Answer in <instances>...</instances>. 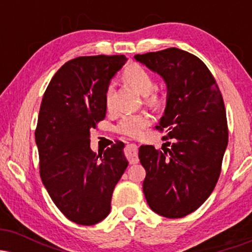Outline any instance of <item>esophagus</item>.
<instances>
[{
	"instance_id": "obj_1",
	"label": "esophagus",
	"mask_w": 252,
	"mask_h": 252,
	"mask_svg": "<svg viewBox=\"0 0 252 252\" xmlns=\"http://www.w3.org/2000/svg\"><path fill=\"white\" fill-rule=\"evenodd\" d=\"M137 146L136 144H128L126 149V155L128 158L130 164H135L138 162V156H137Z\"/></svg>"
}]
</instances>
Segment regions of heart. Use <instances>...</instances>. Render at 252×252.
<instances>
[{
	"label": "heart",
	"mask_w": 252,
	"mask_h": 252,
	"mask_svg": "<svg viewBox=\"0 0 252 252\" xmlns=\"http://www.w3.org/2000/svg\"><path fill=\"white\" fill-rule=\"evenodd\" d=\"M124 82L134 88L144 96V100L152 108H158L163 102L161 90L155 85V78L146 66L141 63H129L123 71ZM114 85L110 84L105 92V104L109 110L114 106ZM150 124V117L147 114H126L121 117L116 126V131L120 134L135 137Z\"/></svg>",
	"instance_id": "obj_1"
}]
</instances>
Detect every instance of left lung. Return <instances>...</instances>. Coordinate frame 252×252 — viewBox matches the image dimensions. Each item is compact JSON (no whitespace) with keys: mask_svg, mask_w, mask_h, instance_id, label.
<instances>
[{"mask_svg":"<svg viewBox=\"0 0 252 252\" xmlns=\"http://www.w3.org/2000/svg\"><path fill=\"white\" fill-rule=\"evenodd\" d=\"M135 59L166 80L168 100L155 128L172 138L170 148L142 146L143 193L149 207L166 218L194 212L215 189L228 141L224 99L215 77L194 54L170 47Z\"/></svg>","mask_w":252,"mask_h":252,"instance_id":"obj_1","label":"left lung"}]
</instances>
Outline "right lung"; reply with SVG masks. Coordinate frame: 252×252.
<instances>
[{"label": "right lung", "mask_w": 252, "mask_h": 252, "mask_svg": "<svg viewBox=\"0 0 252 252\" xmlns=\"http://www.w3.org/2000/svg\"><path fill=\"white\" fill-rule=\"evenodd\" d=\"M126 62V56L74 58L43 94L35 129L40 178L56 206L76 224L90 226L109 215L112 192L128 167L121 141L99 155L90 148V130L105 118L110 79Z\"/></svg>", "instance_id": "right-lung-1"}]
</instances>
